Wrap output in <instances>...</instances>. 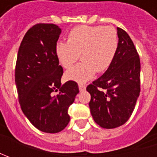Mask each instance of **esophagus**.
<instances>
[{
	"instance_id": "obj_1",
	"label": "esophagus",
	"mask_w": 157,
	"mask_h": 157,
	"mask_svg": "<svg viewBox=\"0 0 157 157\" xmlns=\"http://www.w3.org/2000/svg\"><path fill=\"white\" fill-rule=\"evenodd\" d=\"M78 88H79V91H80V92H83V91L86 90V86L83 85V84H79V85H78Z\"/></svg>"
}]
</instances>
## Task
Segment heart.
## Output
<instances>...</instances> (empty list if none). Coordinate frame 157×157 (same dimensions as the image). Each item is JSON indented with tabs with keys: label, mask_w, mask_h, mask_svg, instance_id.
<instances>
[{
	"label": "heart",
	"mask_w": 157,
	"mask_h": 157,
	"mask_svg": "<svg viewBox=\"0 0 157 157\" xmlns=\"http://www.w3.org/2000/svg\"><path fill=\"white\" fill-rule=\"evenodd\" d=\"M119 48L116 29L111 26L82 25L68 34L67 43L58 42L56 55L60 64L70 69L80 58L82 62L65 73L69 80L85 83L98 72H105L113 63Z\"/></svg>",
	"instance_id": "heart-1"
}]
</instances>
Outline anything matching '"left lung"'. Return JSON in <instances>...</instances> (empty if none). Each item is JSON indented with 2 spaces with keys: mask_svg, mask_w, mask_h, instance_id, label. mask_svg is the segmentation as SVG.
Masks as SVG:
<instances>
[{
  "mask_svg": "<svg viewBox=\"0 0 157 157\" xmlns=\"http://www.w3.org/2000/svg\"><path fill=\"white\" fill-rule=\"evenodd\" d=\"M119 48L111 67L86 87L94 121L101 128L125 124L135 109L141 92V63L128 34L117 28Z\"/></svg>",
  "mask_w": 157,
  "mask_h": 157,
  "instance_id": "left-lung-1",
  "label": "left lung"
}]
</instances>
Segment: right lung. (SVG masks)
<instances>
[{
    "mask_svg": "<svg viewBox=\"0 0 157 157\" xmlns=\"http://www.w3.org/2000/svg\"><path fill=\"white\" fill-rule=\"evenodd\" d=\"M61 29L53 23H37L21 41L17 54L15 81L21 108L37 129L60 132L68 125L69 106L79 93L75 81L61 86L63 71L56 55ZM59 91L57 95L53 92Z\"/></svg>",
    "mask_w": 157,
    "mask_h": 157,
    "instance_id": "right-lung-1",
    "label": "right lung"
}]
</instances>
